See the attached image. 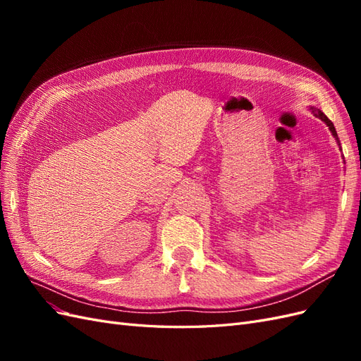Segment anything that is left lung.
<instances>
[{
	"mask_svg": "<svg viewBox=\"0 0 361 361\" xmlns=\"http://www.w3.org/2000/svg\"><path fill=\"white\" fill-rule=\"evenodd\" d=\"M312 113H313L316 117H319V118L322 120V122H325V123H326V126H329V129L331 130V134L334 135V138L338 141V138H337V133H336V128H334V125H333L331 120H330L329 117H326L322 111H319V110H314V108H312Z\"/></svg>",
	"mask_w": 361,
	"mask_h": 361,
	"instance_id": "1",
	"label": "left lung"
}]
</instances>
